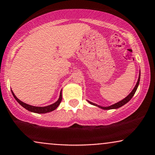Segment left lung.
Masks as SVG:
<instances>
[{"label": "left lung", "instance_id": "obj_1", "mask_svg": "<svg viewBox=\"0 0 155 155\" xmlns=\"http://www.w3.org/2000/svg\"><path fill=\"white\" fill-rule=\"evenodd\" d=\"M139 81H140V72H139V79H138V81H137V84H136L135 87H134V88L133 90L131 91V92L130 93V94H128V95L127 97H125V98L124 99V100H120V102H117V103H115V104H113V105H110V106H108V107H102V106L98 105H97V104L93 103V102H89V101H88V102H89V103L91 104V105H94V106H97V107L101 108V109H103V110L117 109V108H119V107H122V106L124 105L125 104H126L128 102H129L130 100H131V99L132 97H133V96L134 95V94H135L136 91H137V88H138V86H139Z\"/></svg>", "mask_w": 155, "mask_h": 155}]
</instances>
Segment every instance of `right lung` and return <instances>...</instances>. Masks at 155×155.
I'll return each mask as SVG.
<instances>
[{"instance_id": "right-lung-1", "label": "right lung", "mask_w": 155, "mask_h": 155, "mask_svg": "<svg viewBox=\"0 0 155 155\" xmlns=\"http://www.w3.org/2000/svg\"><path fill=\"white\" fill-rule=\"evenodd\" d=\"M12 92L13 94V96H14V98L16 99V101H17L18 103L22 106V107L25 108V109H27V110L32 112V113H49V112L53 111L54 110H55L58 107L60 103H61V100H62V92H61L58 100L55 103L52 104V105L45 106V107H36V106L28 105V104H26L24 103V102H21V100H19L17 97H16V95L14 94V93L13 92V91H12Z\"/></svg>"}]
</instances>
